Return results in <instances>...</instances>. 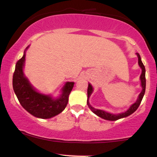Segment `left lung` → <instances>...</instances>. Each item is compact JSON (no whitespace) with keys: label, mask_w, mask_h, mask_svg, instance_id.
Here are the masks:
<instances>
[{"label":"left lung","mask_w":157,"mask_h":157,"mask_svg":"<svg viewBox=\"0 0 157 157\" xmlns=\"http://www.w3.org/2000/svg\"><path fill=\"white\" fill-rule=\"evenodd\" d=\"M136 55L138 56V63H139V65L140 66V68H142V74L140 76V80H141V86H142V90L139 94V97H138L137 101L134 103L133 104H132L130 106V107L127 110L126 112L122 113H119V114H113V113H107V112H105L104 110L101 109H94V107H92L89 102V98L90 97V95L92 94L93 92V88L90 83H89V86H88V90H87V94H88V99H87V105L89 106V109H90L93 113L95 115H97L98 116L101 117V118H104L105 120L108 121H116L120 119V118H125V117L129 116L130 115L132 114L134 112L138 109V107L140 105L141 102H142V100L143 97H144V92H145V86H146V80H145V68H144V65H143L142 59H141V56L139 53H136Z\"/></svg>","instance_id":"obj_1"}]
</instances>
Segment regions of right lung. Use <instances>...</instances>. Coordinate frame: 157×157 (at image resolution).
I'll return each instance as SVG.
<instances>
[{
	"instance_id": "obj_1",
	"label": "right lung",
	"mask_w": 157,
	"mask_h": 157,
	"mask_svg": "<svg viewBox=\"0 0 157 157\" xmlns=\"http://www.w3.org/2000/svg\"><path fill=\"white\" fill-rule=\"evenodd\" d=\"M29 46L26 48V50ZM25 50V51H26ZM25 51L17 62L13 77V86L21 105L31 115L39 118H51L61 113L66 107L75 82H67L62 89L59 98H53L48 94L38 92L24 75Z\"/></svg>"
}]
</instances>
